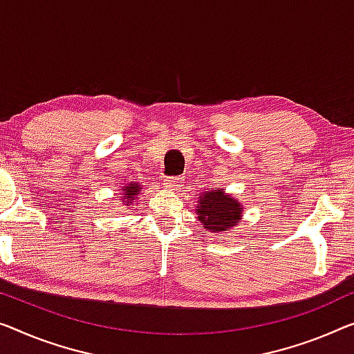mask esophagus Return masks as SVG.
Wrapping results in <instances>:
<instances>
[{
    "label": "esophagus",
    "instance_id": "34e87169",
    "mask_svg": "<svg viewBox=\"0 0 354 354\" xmlns=\"http://www.w3.org/2000/svg\"><path fill=\"white\" fill-rule=\"evenodd\" d=\"M183 183H184V179L183 178H178V176L167 178L165 181H163V184H165V187H168V189H179V187H183Z\"/></svg>",
    "mask_w": 354,
    "mask_h": 354
}]
</instances>
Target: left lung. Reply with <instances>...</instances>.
<instances>
[{
  "mask_svg": "<svg viewBox=\"0 0 354 354\" xmlns=\"http://www.w3.org/2000/svg\"><path fill=\"white\" fill-rule=\"evenodd\" d=\"M197 218L209 232H225L240 223L243 208L234 197L224 192V189H209L197 200Z\"/></svg>",
  "mask_w": 354,
  "mask_h": 354,
  "instance_id": "obj_1",
  "label": "left lung"
}]
</instances>
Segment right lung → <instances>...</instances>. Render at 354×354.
<instances>
[{"mask_svg":"<svg viewBox=\"0 0 354 354\" xmlns=\"http://www.w3.org/2000/svg\"><path fill=\"white\" fill-rule=\"evenodd\" d=\"M140 189H141L140 184L133 183V181L127 184V186H124L122 187V200H124L122 205H125V207H130V205L133 203V200H136V197H138Z\"/></svg>","mask_w":354,"mask_h":354,"instance_id":"1","label":"right lung"}]
</instances>
